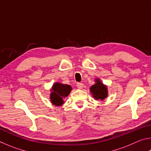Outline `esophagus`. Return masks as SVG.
<instances>
[{
    "instance_id": "34e87169",
    "label": "esophagus",
    "mask_w": 151,
    "mask_h": 151,
    "mask_svg": "<svg viewBox=\"0 0 151 151\" xmlns=\"http://www.w3.org/2000/svg\"><path fill=\"white\" fill-rule=\"evenodd\" d=\"M83 84L81 83H78L77 84H76V86H77L78 88L79 89H82L83 88Z\"/></svg>"
}]
</instances>
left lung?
I'll return each mask as SVG.
<instances>
[{
    "instance_id": "1",
    "label": "left lung",
    "mask_w": 151,
    "mask_h": 151,
    "mask_svg": "<svg viewBox=\"0 0 151 151\" xmlns=\"http://www.w3.org/2000/svg\"><path fill=\"white\" fill-rule=\"evenodd\" d=\"M95 83L90 87V92L95 100L104 101L108 96V88L100 78L94 79Z\"/></svg>"
}]
</instances>
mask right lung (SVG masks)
Listing matches in <instances>:
<instances>
[{
    "label": "right lung",
    "instance_id": "add662e5",
    "mask_svg": "<svg viewBox=\"0 0 151 151\" xmlns=\"http://www.w3.org/2000/svg\"><path fill=\"white\" fill-rule=\"evenodd\" d=\"M72 87L69 85H66L61 83H55L50 88V101L53 105L60 106L65 103L63 99L69 95Z\"/></svg>",
    "mask_w": 151,
    "mask_h": 151
}]
</instances>
